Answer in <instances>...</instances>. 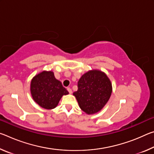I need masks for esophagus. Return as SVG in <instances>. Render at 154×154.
<instances>
[{"label":"esophagus","mask_w":154,"mask_h":154,"mask_svg":"<svg viewBox=\"0 0 154 154\" xmlns=\"http://www.w3.org/2000/svg\"><path fill=\"white\" fill-rule=\"evenodd\" d=\"M67 90H68V92H69V94H72V90L71 89V88H67Z\"/></svg>","instance_id":"34e87169"}]
</instances>
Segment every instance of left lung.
I'll return each mask as SVG.
<instances>
[{"label": "left lung", "mask_w": 154, "mask_h": 154, "mask_svg": "<svg viewBox=\"0 0 154 154\" xmlns=\"http://www.w3.org/2000/svg\"><path fill=\"white\" fill-rule=\"evenodd\" d=\"M78 90L73 93L79 107L88 115L100 111L110 98L112 84L105 72L93 69L83 74L77 83Z\"/></svg>", "instance_id": "left-lung-1"}]
</instances>
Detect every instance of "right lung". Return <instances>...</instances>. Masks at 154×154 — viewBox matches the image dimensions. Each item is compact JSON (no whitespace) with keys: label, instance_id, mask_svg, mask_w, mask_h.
<instances>
[{"label":"right lung","instance_id":"right-lung-1","mask_svg":"<svg viewBox=\"0 0 154 154\" xmlns=\"http://www.w3.org/2000/svg\"><path fill=\"white\" fill-rule=\"evenodd\" d=\"M30 93L36 103L48 110L56 108L62 96L69 94V92L56 79L51 71H43L32 78Z\"/></svg>","mask_w":154,"mask_h":154}]
</instances>
